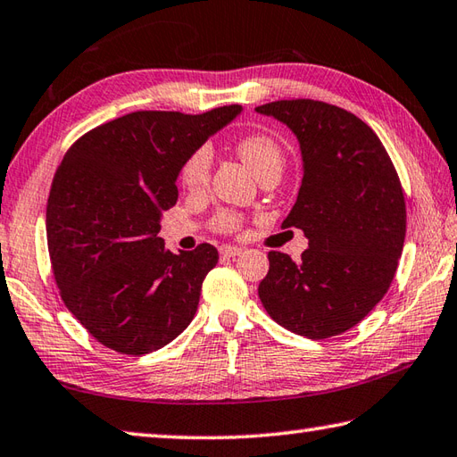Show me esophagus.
<instances>
[{
	"instance_id": "1",
	"label": "esophagus",
	"mask_w": 457,
	"mask_h": 457,
	"mask_svg": "<svg viewBox=\"0 0 457 457\" xmlns=\"http://www.w3.org/2000/svg\"><path fill=\"white\" fill-rule=\"evenodd\" d=\"M241 252H244V249L237 247V245H221V247H220V255H221V257H236V255H239Z\"/></svg>"
}]
</instances>
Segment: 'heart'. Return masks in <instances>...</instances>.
Instances as JSON below:
<instances>
[{
	"mask_svg": "<svg viewBox=\"0 0 457 457\" xmlns=\"http://www.w3.org/2000/svg\"><path fill=\"white\" fill-rule=\"evenodd\" d=\"M237 156L244 160L245 166L252 172L262 178L270 170H281L283 168V148L271 134L267 132H249L236 142ZM210 170H212V152L210 148L200 146L194 150L180 170V182L190 192H202L210 182ZM244 218L237 212L221 210L213 216L212 226L213 229L221 231V234H234L241 228Z\"/></svg>",
	"mask_w": 457,
	"mask_h": 457,
	"instance_id": "b5f03b06",
	"label": "heart"
}]
</instances>
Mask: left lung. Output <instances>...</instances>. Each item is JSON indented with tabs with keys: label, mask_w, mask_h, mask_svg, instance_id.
<instances>
[{
	"label": "left lung",
	"mask_w": 457,
	"mask_h": 457,
	"mask_svg": "<svg viewBox=\"0 0 457 457\" xmlns=\"http://www.w3.org/2000/svg\"><path fill=\"white\" fill-rule=\"evenodd\" d=\"M299 138L303 182L283 228L309 247L293 262L270 252L259 299L281 327L328 338L359 325L386 295L404 247L406 200L380 138L359 116L312 98L255 109Z\"/></svg>",
	"instance_id": "obj_1"
}]
</instances>
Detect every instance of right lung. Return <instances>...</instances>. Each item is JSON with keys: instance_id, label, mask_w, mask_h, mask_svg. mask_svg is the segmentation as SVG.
<instances>
[{"instance_id": "1", "label": "right lung", "mask_w": 457, "mask_h": 457, "mask_svg": "<svg viewBox=\"0 0 457 457\" xmlns=\"http://www.w3.org/2000/svg\"><path fill=\"white\" fill-rule=\"evenodd\" d=\"M239 111H137L85 132L62 156L47 200L53 275L65 307L106 348L148 354L192 323L218 249L166 252L160 218L178 200L186 158Z\"/></svg>"}]
</instances>
